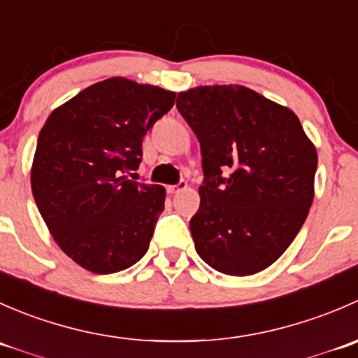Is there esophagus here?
Returning a JSON list of instances; mask_svg holds the SVG:
<instances>
[{
  "instance_id": "obj_1",
  "label": "esophagus",
  "mask_w": 358,
  "mask_h": 358,
  "mask_svg": "<svg viewBox=\"0 0 358 358\" xmlns=\"http://www.w3.org/2000/svg\"><path fill=\"white\" fill-rule=\"evenodd\" d=\"M185 189H187V182H185V180H182V182H178L176 185H169L168 192L169 194H178V192H182V190H185Z\"/></svg>"
}]
</instances>
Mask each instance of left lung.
Returning a JSON list of instances; mask_svg holds the SVG:
<instances>
[{"label":"left lung","instance_id":"8db88e82","mask_svg":"<svg viewBox=\"0 0 358 358\" xmlns=\"http://www.w3.org/2000/svg\"><path fill=\"white\" fill-rule=\"evenodd\" d=\"M176 107L201 143L204 182L190 220L197 255L227 275L268 268L308 216L315 145L294 112L246 86L187 90Z\"/></svg>","mask_w":358,"mask_h":358}]
</instances>
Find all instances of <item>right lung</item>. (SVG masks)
<instances>
[{"label": "right lung", "instance_id": "obj_1", "mask_svg": "<svg viewBox=\"0 0 358 358\" xmlns=\"http://www.w3.org/2000/svg\"><path fill=\"white\" fill-rule=\"evenodd\" d=\"M175 96L110 78L57 107L39 131L32 196L55 243L83 268L121 272L149 249L166 190L128 173L142 162L143 136Z\"/></svg>", "mask_w": 358, "mask_h": 358}]
</instances>
